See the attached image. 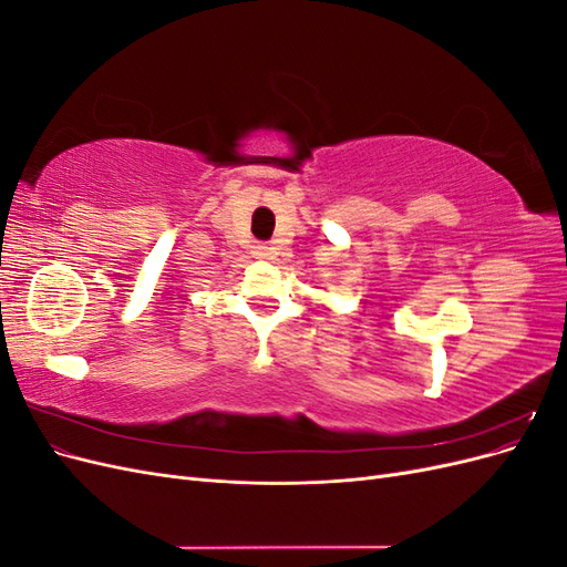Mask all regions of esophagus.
Wrapping results in <instances>:
<instances>
[{"mask_svg":"<svg viewBox=\"0 0 567 567\" xmlns=\"http://www.w3.org/2000/svg\"><path fill=\"white\" fill-rule=\"evenodd\" d=\"M255 257H260V260H271L274 257V248L271 246H267V244H260V246H255Z\"/></svg>","mask_w":567,"mask_h":567,"instance_id":"esophagus-1","label":"esophagus"}]
</instances>
